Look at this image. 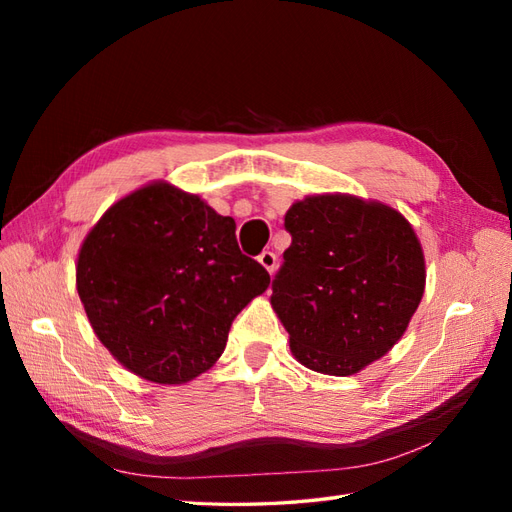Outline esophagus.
I'll return each mask as SVG.
<instances>
[{
  "mask_svg": "<svg viewBox=\"0 0 512 512\" xmlns=\"http://www.w3.org/2000/svg\"><path fill=\"white\" fill-rule=\"evenodd\" d=\"M258 262H260V265L265 267L269 273H273L275 267H277V256H275L273 252H262V254L258 256Z\"/></svg>",
  "mask_w": 512,
  "mask_h": 512,
  "instance_id": "esophagus-1",
  "label": "esophagus"
}]
</instances>
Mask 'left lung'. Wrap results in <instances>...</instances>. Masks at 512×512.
<instances>
[{"label": "left lung", "instance_id": "obj_1", "mask_svg": "<svg viewBox=\"0 0 512 512\" xmlns=\"http://www.w3.org/2000/svg\"><path fill=\"white\" fill-rule=\"evenodd\" d=\"M292 243L273 280L271 307L301 365L352 376L389 352L425 292V256L397 209L352 194L292 203Z\"/></svg>", "mask_w": 512, "mask_h": 512}]
</instances>
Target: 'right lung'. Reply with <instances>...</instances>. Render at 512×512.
Returning a JSON list of instances; mask_svg holds the SVG:
<instances>
[{"mask_svg": "<svg viewBox=\"0 0 512 512\" xmlns=\"http://www.w3.org/2000/svg\"><path fill=\"white\" fill-rule=\"evenodd\" d=\"M237 224L153 181L106 209L76 258V290L104 348L138 378L185 384L220 359L230 324L271 277Z\"/></svg>", "mask_w": 512, "mask_h": 512, "instance_id": "right-lung-1", "label": "right lung"}]
</instances>
